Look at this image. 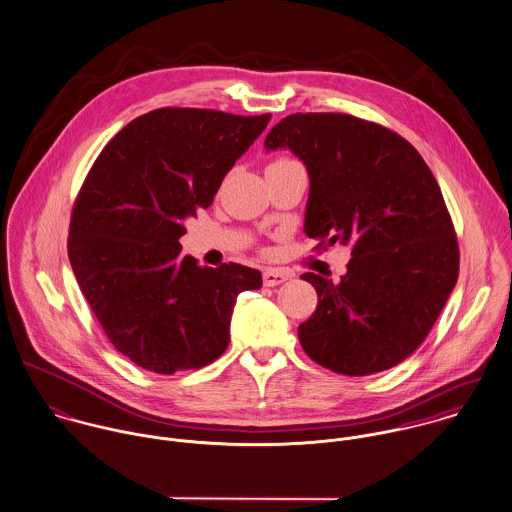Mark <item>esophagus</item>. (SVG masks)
I'll list each match as a JSON object with an SVG mask.
<instances>
[{"instance_id": "1", "label": "esophagus", "mask_w": 512, "mask_h": 512, "mask_svg": "<svg viewBox=\"0 0 512 512\" xmlns=\"http://www.w3.org/2000/svg\"><path fill=\"white\" fill-rule=\"evenodd\" d=\"M291 275L287 271H281V269H265L263 271V285L265 287H277L281 283H285Z\"/></svg>"}]
</instances>
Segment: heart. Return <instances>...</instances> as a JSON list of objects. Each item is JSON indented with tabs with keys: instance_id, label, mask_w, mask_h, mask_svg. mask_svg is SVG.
Masks as SVG:
<instances>
[{
	"instance_id": "obj_1",
	"label": "heart",
	"mask_w": 512,
	"mask_h": 512,
	"mask_svg": "<svg viewBox=\"0 0 512 512\" xmlns=\"http://www.w3.org/2000/svg\"><path fill=\"white\" fill-rule=\"evenodd\" d=\"M287 162H295V160H289V158H279V160H275V162H271V164H287ZM269 164V166H271Z\"/></svg>"
}]
</instances>
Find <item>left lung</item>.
<instances>
[{"label": "left lung", "instance_id": "obj_1", "mask_svg": "<svg viewBox=\"0 0 512 512\" xmlns=\"http://www.w3.org/2000/svg\"><path fill=\"white\" fill-rule=\"evenodd\" d=\"M310 178L305 233L316 249L350 245L338 283L305 273L318 307L299 326L308 356L344 376L404 362L459 277V245L437 180L406 138L342 112H297L265 138Z\"/></svg>", "mask_w": 512, "mask_h": 512}]
</instances>
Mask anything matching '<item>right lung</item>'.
<instances>
[{
    "instance_id": "right-lung-1",
    "label": "right lung",
    "mask_w": 512,
    "mask_h": 512,
    "mask_svg": "<svg viewBox=\"0 0 512 512\" xmlns=\"http://www.w3.org/2000/svg\"><path fill=\"white\" fill-rule=\"evenodd\" d=\"M269 120L158 108L93 164L73 205L69 261L108 340L136 366L174 374L211 364L229 344L237 295L261 287L245 265L200 267L180 237Z\"/></svg>"
}]
</instances>
